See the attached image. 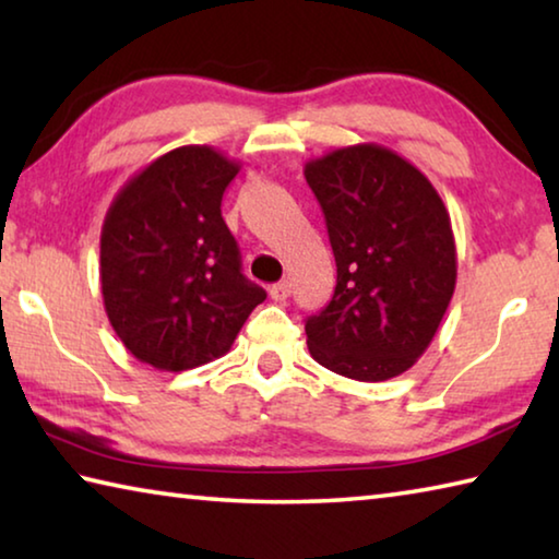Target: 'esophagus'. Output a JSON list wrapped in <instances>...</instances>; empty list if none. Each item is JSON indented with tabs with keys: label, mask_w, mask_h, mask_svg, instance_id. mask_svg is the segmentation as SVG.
Listing matches in <instances>:
<instances>
[{
	"label": "esophagus",
	"mask_w": 559,
	"mask_h": 559,
	"mask_svg": "<svg viewBox=\"0 0 559 559\" xmlns=\"http://www.w3.org/2000/svg\"><path fill=\"white\" fill-rule=\"evenodd\" d=\"M269 296L276 300V302H283L288 300L290 296V283L288 281H281V283H273V286L269 288Z\"/></svg>",
	"instance_id": "1"
}]
</instances>
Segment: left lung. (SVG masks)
Here are the masks:
<instances>
[{
  "instance_id": "obj_1",
  "label": "left lung",
  "mask_w": 559,
  "mask_h": 559,
  "mask_svg": "<svg viewBox=\"0 0 559 559\" xmlns=\"http://www.w3.org/2000/svg\"><path fill=\"white\" fill-rule=\"evenodd\" d=\"M335 253L333 300L306 320L316 362L384 382L424 355L456 288V241L433 185L374 143L306 163Z\"/></svg>"
}]
</instances>
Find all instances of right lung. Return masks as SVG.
I'll return each mask as SVG.
<instances>
[{
    "instance_id": "1",
    "label": "right lung",
    "mask_w": 559,
    "mask_h": 559,
    "mask_svg": "<svg viewBox=\"0 0 559 559\" xmlns=\"http://www.w3.org/2000/svg\"><path fill=\"white\" fill-rule=\"evenodd\" d=\"M239 173L210 145H185L132 175L100 231L103 306L120 343L155 370L182 372L229 353L266 290L241 273L222 219Z\"/></svg>"
}]
</instances>
